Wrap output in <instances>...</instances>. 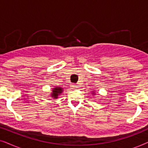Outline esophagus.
Returning <instances> with one entry per match:
<instances>
[{"mask_svg": "<svg viewBox=\"0 0 148 148\" xmlns=\"http://www.w3.org/2000/svg\"><path fill=\"white\" fill-rule=\"evenodd\" d=\"M72 88H77V85L73 84V85H72Z\"/></svg>", "mask_w": 148, "mask_h": 148, "instance_id": "1", "label": "esophagus"}]
</instances>
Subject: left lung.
I'll use <instances>...</instances> for the list:
<instances>
[{"mask_svg":"<svg viewBox=\"0 0 148 148\" xmlns=\"http://www.w3.org/2000/svg\"><path fill=\"white\" fill-rule=\"evenodd\" d=\"M92 95H95V92H92Z\"/></svg>","mask_w":148,"mask_h":148,"instance_id":"1","label":"left lung"}]
</instances>
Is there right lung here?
Masks as SVG:
<instances>
[{
  "label": "right lung",
  "instance_id": "right-lung-1",
  "mask_svg": "<svg viewBox=\"0 0 148 148\" xmlns=\"http://www.w3.org/2000/svg\"><path fill=\"white\" fill-rule=\"evenodd\" d=\"M62 92H63V88H60V87L55 86L52 89L51 94H50L49 96L53 99H57L58 97L62 94Z\"/></svg>",
  "mask_w": 148,
  "mask_h": 148
}]
</instances>
